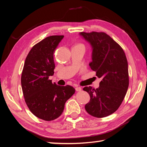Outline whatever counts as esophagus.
Segmentation results:
<instances>
[{
  "mask_svg": "<svg viewBox=\"0 0 147 147\" xmlns=\"http://www.w3.org/2000/svg\"><path fill=\"white\" fill-rule=\"evenodd\" d=\"M81 90H82V88H81L80 87L77 86V87H76V91H80Z\"/></svg>",
  "mask_w": 147,
  "mask_h": 147,
  "instance_id": "esophagus-1",
  "label": "esophagus"
}]
</instances>
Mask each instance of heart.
<instances>
[{"label": "heart", "instance_id": "b5f03b06", "mask_svg": "<svg viewBox=\"0 0 147 147\" xmlns=\"http://www.w3.org/2000/svg\"><path fill=\"white\" fill-rule=\"evenodd\" d=\"M75 46H77V47H83V48H85L84 45L83 44H82V43H78V44H77V45H75Z\"/></svg>", "mask_w": 147, "mask_h": 147}]
</instances>
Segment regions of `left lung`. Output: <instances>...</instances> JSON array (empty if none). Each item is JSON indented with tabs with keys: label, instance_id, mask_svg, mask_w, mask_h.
Returning <instances> with one entry per match:
<instances>
[{
	"label": "left lung",
	"instance_id": "8db88e82",
	"mask_svg": "<svg viewBox=\"0 0 147 147\" xmlns=\"http://www.w3.org/2000/svg\"><path fill=\"white\" fill-rule=\"evenodd\" d=\"M80 34L93 48L90 67L102 79L97 89H83L90 97L85 109L91 116L104 118L115 113L126 96L129 86L128 61L121 47L105 32H81Z\"/></svg>",
	"mask_w": 147,
	"mask_h": 147
}]
</instances>
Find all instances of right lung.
Wrapping results in <instances>:
<instances>
[{
    "mask_svg": "<svg viewBox=\"0 0 147 147\" xmlns=\"http://www.w3.org/2000/svg\"><path fill=\"white\" fill-rule=\"evenodd\" d=\"M63 35L50 36L34 45L26 58L21 75L24 100L30 111L47 121L62 114L65 104L75 93L70 86L52 83L55 65L53 55Z\"/></svg>",
    "mask_w": 147,
    "mask_h": 147,
    "instance_id": "obj_1",
    "label": "right lung"
}]
</instances>
